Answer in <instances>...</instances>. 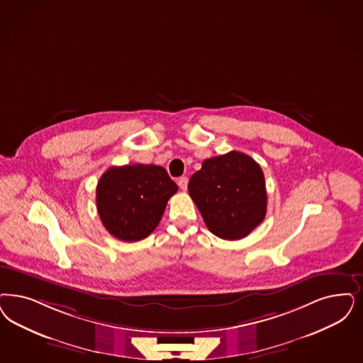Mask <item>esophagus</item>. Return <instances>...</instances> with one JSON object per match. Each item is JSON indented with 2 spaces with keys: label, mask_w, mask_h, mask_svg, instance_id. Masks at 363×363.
Here are the masks:
<instances>
[{
  "label": "esophagus",
  "mask_w": 363,
  "mask_h": 363,
  "mask_svg": "<svg viewBox=\"0 0 363 363\" xmlns=\"http://www.w3.org/2000/svg\"><path fill=\"white\" fill-rule=\"evenodd\" d=\"M178 186L182 189V190H186L188 189V178L186 177H181L178 179Z\"/></svg>",
  "instance_id": "1"
}]
</instances>
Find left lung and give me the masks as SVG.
Masks as SVG:
<instances>
[{
  "label": "left lung",
  "mask_w": 363,
  "mask_h": 363,
  "mask_svg": "<svg viewBox=\"0 0 363 363\" xmlns=\"http://www.w3.org/2000/svg\"><path fill=\"white\" fill-rule=\"evenodd\" d=\"M189 194L214 236L240 240L263 223L267 190L260 164L230 151L202 162L189 179Z\"/></svg>",
  "instance_id": "1"
}]
</instances>
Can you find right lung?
Listing matches in <instances>:
<instances>
[{
    "label": "right lung",
    "instance_id": "obj_1",
    "mask_svg": "<svg viewBox=\"0 0 363 363\" xmlns=\"http://www.w3.org/2000/svg\"><path fill=\"white\" fill-rule=\"evenodd\" d=\"M177 190L162 166H113L100 177L96 186L100 220L118 240H143L160 224L166 203Z\"/></svg>",
    "mask_w": 363,
    "mask_h": 363
}]
</instances>
